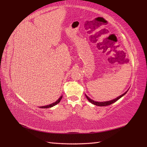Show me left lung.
<instances>
[{
	"label": "left lung",
	"instance_id": "obj_1",
	"mask_svg": "<svg viewBox=\"0 0 147 147\" xmlns=\"http://www.w3.org/2000/svg\"><path fill=\"white\" fill-rule=\"evenodd\" d=\"M127 91H128V90H127ZM127 92H126L125 93H123V94H122L121 95L119 96L118 97H117L116 98L113 99V100H110V101H106V102H96V101L93 100H92L91 98H90L88 97V96H87L86 95H85V96H86V98L88 100V101H89L90 103H92V104H94V105H97V106H107V105H111V104H113V103H114L115 102L117 101L119 99L121 98L122 97V96L125 95L126 93H127Z\"/></svg>",
	"mask_w": 147,
	"mask_h": 147
}]
</instances>
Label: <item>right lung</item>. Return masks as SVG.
<instances>
[{"label": "right lung", "instance_id": "add662e5", "mask_svg": "<svg viewBox=\"0 0 147 147\" xmlns=\"http://www.w3.org/2000/svg\"><path fill=\"white\" fill-rule=\"evenodd\" d=\"M62 96H61V97L59 98L57 101H56L55 102H54V103H52V104H50V105H45V106H41V107H40V108H42V109H46V108H50V107H53V106H54V105H57V104H59V102H60V101H61V100L62 99Z\"/></svg>", "mask_w": 147, "mask_h": 147}]
</instances>
